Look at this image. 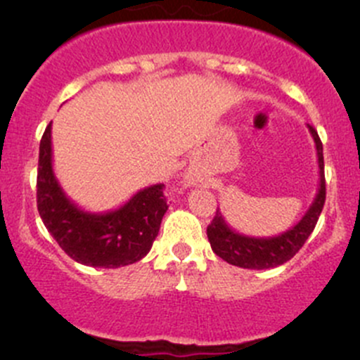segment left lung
Wrapping results in <instances>:
<instances>
[{
  "label": "left lung",
  "mask_w": 360,
  "mask_h": 360,
  "mask_svg": "<svg viewBox=\"0 0 360 360\" xmlns=\"http://www.w3.org/2000/svg\"><path fill=\"white\" fill-rule=\"evenodd\" d=\"M311 137L315 141L319 158V191L311 202L310 209L307 210L301 221L294 224L291 230L277 235V237L256 238L240 235L228 226L221 210H216V216L207 226V237H209L210 248L219 257H223L226 263L235 264L249 270H266L275 268L278 264H284L294 254L297 252L317 224L319 216L322 212V207L326 202V179H324V155H322V143L319 139L317 130L308 125Z\"/></svg>",
  "instance_id": "8db88e82"
}]
</instances>
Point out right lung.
<instances>
[{
	"mask_svg": "<svg viewBox=\"0 0 360 360\" xmlns=\"http://www.w3.org/2000/svg\"><path fill=\"white\" fill-rule=\"evenodd\" d=\"M36 202L43 224L69 257L94 268H118L143 259L167 212L163 184L137 191L108 212H86L68 198L52 167V123L39 143Z\"/></svg>",
	"mask_w": 360,
	"mask_h": 360,
	"instance_id": "1",
	"label": "right lung"
}]
</instances>
